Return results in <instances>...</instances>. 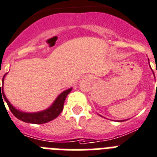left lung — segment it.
Listing matches in <instances>:
<instances>
[{"label": "left lung", "instance_id": "obj_1", "mask_svg": "<svg viewBox=\"0 0 157 157\" xmlns=\"http://www.w3.org/2000/svg\"><path fill=\"white\" fill-rule=\"evenodd\" d=\"M156 73H157V71H156Z\"/></svg>", "mask_w": 157, "mask_h": 157}]
</instances>
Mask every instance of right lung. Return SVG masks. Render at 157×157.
Here are the masks:
<instances>
[{"mask_svg": "<svg viewBox=\"0 0 157 157\" xmlns=\"http://www.w3.org/2000/svg\"><path fill=\"white\" fill-rule=\"evenodd\" d=\"M6 75V74H5ZM5 76H3V80L2 81L4 82V78ZM72 89H69L68 90H65L61 94L58 96V97L56 99V101H54V103L50 108L48 109H46L44 111L39 112V113H23L21 112L17 109H16L15 108L9 103V101H8L6 97L4 94L3 92V87H1L0 85V93H1V98L2 97H4V100L6 101L8 106H9L10 111L15 116L17 119L21 120V121L26 122V123H31V124H44L47 123L48 121H52V120L55 119L56 117L60 115V113L62 112L63 108H64V103L65 101V98L68 96V94L71 92ZM2 91V95H1V91ZM3 101V99H2ZM4 102V101H3Z\"/></svg>", "mask_w": 157, "mask_h": 157, "instance_id": "1", "label": "right lung"}]
</instances>
